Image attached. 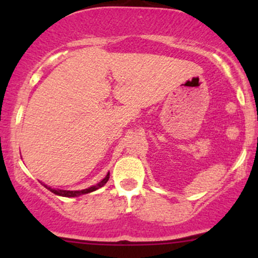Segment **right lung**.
<instances>
[{
  "label": "right lung",
  "mask_w": 258,
  "mask_h": 258,
  "mask_svg": "<svg viewBox=\"0 0 258 258\" xmlns=\"http://www.w3.org/2000/svg\"><path fill=\"white\" fill-rule=\"evenodd\" d=\"M109 174L110 173H106V176L103 178L102 180H100L99 183H97L96 185H92V186H88V188L86 189H82V190H64V189H55V188H51V186L43 184L44 186H46L48 190H51L53 194L55 195H59V197H65V198H75V197H80V195H84V194H88V193H92V191L97 190V189L102 188L103 185L105 184L106 182H108L109 179Z\"/></svg>",
  "instance_id": "right-lung-1"
}]
</instances>
